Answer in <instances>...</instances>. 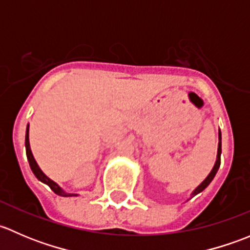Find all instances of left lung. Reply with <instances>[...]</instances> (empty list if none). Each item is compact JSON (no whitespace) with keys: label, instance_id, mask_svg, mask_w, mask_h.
Returning a JSON list of instances; mask_svg holds the SVG:
<instances>
[{"label":"left lung","instance_id":"obj_1","mask_svg":"<svg viewBox=\"0 0 250 250\" xmlns=\"http://www.w3.org/2000/svg\"><path fill=\"white\" fill-rule=\"evenodd\" d=\"M220 156H221V133L220 130H219V144H218V155H216V161H215V165H214L213 169H211V172L208 174V176H207L206 179L202 181V183L200 184V185L197 186V188H195V191H193L192 193H191V197H193V196H196L197 193L202 192L204 188H207V186L209 185V184L211 183V180L214 179V176H215L216 172H218L219 167H220Z\"/></svg>","mask_w":250,"mask_h":250}]
</instances>
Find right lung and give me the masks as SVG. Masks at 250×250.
Instances as JSON below:
<instances>
[{
    "label": "right lung",
    "instance_id": "add662e5",
    "mask_svg": "<svg viewBox=\"0 0 250 250\" xmlns=\"http://www.w3.org/2000/svg\"><path fill=\"white\" fill-rule=\"evenodd\" d=\"M25 148H26V156H27V161H29L30 168H31L32 173L35 174V176H36V178L39 179L40 181H42V183L47 184V185L50 188V190L54 191V193H57V195L62 196V197H72V196H77L76 193H67V192H65V191L62 190V188H60V186L58 185L57 183H54V181H53L52 179L48 178L46 174L42 172L41 168L39 167L37 162H36V161H35L34 156H32L31 148H30V143H29V125H27V127H26V135H25Z\"/></svg>",
    "mask_w": 250,
    "mask_h": 250
}]
</instances>
